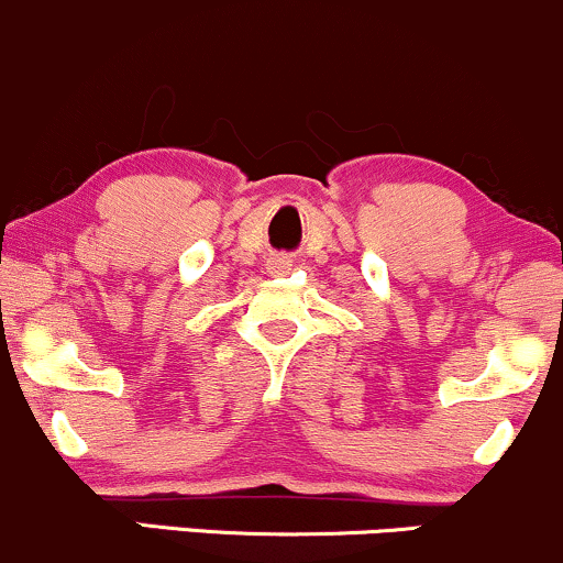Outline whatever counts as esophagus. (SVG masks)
<instances>
[{
  "label": "esophagus",
  "mask_w": 563,
  "mask_h": 563,
  "mask_svg": "<svg viewBox=\"0 0 563 563\" xmlns=\"http://www.w3.org/2000/svg\"><path fill=\"white\" fill-rule=\"evenodd\" d=\"M283 269H290V264L286 260H277L275 262V273H283Z\"/></svg>",
  "instance_id": "esophagus-1"
}]
</instances>
